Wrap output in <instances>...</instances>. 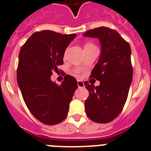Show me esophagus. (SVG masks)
<instances>
[{"label":"esophagus","instance_id":"obj_1","mask_svg":"<svg viewBox=\"0 0 151 151\" xmlns=\"http://www.w3.org/2000/svg\"><path fill=\"white\" fill-rule=\"evenodd\" d=\"M78 87H84V83L82 81H78Z\"/></svg>","mask_w":151,"mask_h":151}]
</instances>
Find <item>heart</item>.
<instances>
[{"label": "heart", "instance_id": "1", "mask_svg": "<svg viewBox=\"0 0 151 151\" xmlns=\"http://www.w3.org/2000/svg\"><path fill=\"white\" fill-rule=\"evenodd\" d=\"M95 47L93 44H90V43H88V44H86L85 46H84V47ZM76 73H79V70H76Z\"/></svg>", "mask_w": 151, "mask_h": 151}]
</instances>
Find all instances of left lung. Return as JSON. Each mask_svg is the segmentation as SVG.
<instances>
[{
  "label": "left lung",
  "instance_id": "left-lung-1",
  "mask_svg": "<svg viewBox=\"0 0 151 151\" xmlns=\"http://www.w3.org/2000/svg\"><path fill=\"white\" fill-rule=\"evenodd\" d=\"M83 36L98 38L101 46L99 60L90 77L100 81V85L84 82L89 91L84 103L86 114L96 123H109L122 111L132 82L130 44L117 31L106 27L87 30Z\"/></svg>",
  "mask_w": 151,
  "mask_h": 151
}]
</instances>
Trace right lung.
<instances>
[{"label": "right lung", "instance_id": "1", "mask_svg": "<svg viewBox=\"0 0 151 151\" xmlns=\"http://www.w3.org/2000/svg\"><path fill=\"white\" fill-rule=\"evenodd\" d=\"M75 34L52 30L33 34L19 53L17 80L27 107L39 121L54 125L68 115L69 104L78 88L77 80L66 75L60 85L50 79L58 65L64 64V51Z\"/></svg>", "mask_w": 151, "mask_h": 151}]
</instances>
